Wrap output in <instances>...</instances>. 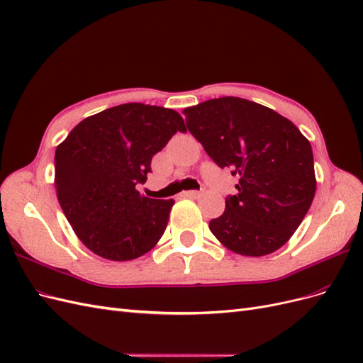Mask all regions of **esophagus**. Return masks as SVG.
<instances>
[{"label": "esophagus", "mask_w": 363, "mask_h": 363, "mask_svg": "<svg viewBox=\"0 0 363 363\" xmlns=\"http://www.w3.org/2000/svg\"><path fill=\"white\" fill-rule=\"evenodd\" d=\"M200 195H201V192H199V191H186V192H183V196H186V199H199Z\"/></svg>", "instance_id": "34e87169"}]
</instances>
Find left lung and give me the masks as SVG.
Here are the masks:
<instances>
[{
	"label": "left lung",
	"mask_w": 363,
	"mask_h": 363,
	"mask_svg": "<svg viewBox=\"0 0 363 363\" xmlns=\"http://www.w3.org/2000/svg\"><path fill=\"white\" fill-rule=\"evenodd\" d=\"M186 125L219 168L239 175L238 194L208 228L230 251L260 257L288 242L313 201L311 142L288 118L238 96L184 108Z\"/></svg>",
	"instance_id": "obj_1"
}]
</instances>
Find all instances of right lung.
<instances>
[{
    "instance_id": "add662e5",
    "label": "right lung",
    "mask_w": 363,
    "mask_h": 363,
    "mask_svg": "<svg viewBox=\"0 0 363 363\" xmlns=\"http://www.w3.org/2000/svg\"><path fill=\"white\" fill-rule=\"evenodd\" d=\"M183 118L171 108L121 104L83 119L56 148L54 186L74 233L96 256L125 262L155 247L174 200H155L136 186L151 159L177 133Z\"/></svg>"
}]
</instances>
